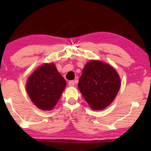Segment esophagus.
<instances>
[{
    "label": "esophagus",
    "instance_id": "1",
    "mask_svg": "<svg viewBox=\"0 0 151 151\" xmlns=\"http://www.w3.org/2000/svg\"><path fill=\"white\" fill-rule=\"evenodd\" d=\"M68 84H69V86H74V84H75V82H74V81H73V80L70 81H69Z\"/></svg>",
    "mask_w": 151,
    "mask_h": 151
}]
</instances>
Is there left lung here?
<instances>
[{"instance_id":"8db88e82","label":"left lung","mask_w":151,"mask_h":151,"mask_svg":"<svg viewBox=\"0 0 151 151\" xmlns=\"http://www.w3.org/2000/svg\"><path fill=\"white\" fill-rule=\"evenodd\" d=\"M121 79L108 64L91 60L84 66L78 88L93 110H102L114 101L119 92Z\"/></svg>"}]
</instances>
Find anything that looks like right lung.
Masks as SVG:
<instances>
[{"instance_id":"add662e5","label":"right lung","mask_w":151,"mask_h":151,"mask_svg":"<svg viewBox=\"0 0 151 151\" xmlns=\"http://www.w3.org/2000/svg\"><path fill=\"white\" fill-rule=\"evenodd\" d=\"M66 81L53 63L45 64L30 76L26 84L27 92L33 104L45 111L52 110L60 99Z\"/></svg>"}]
</instances>
